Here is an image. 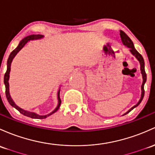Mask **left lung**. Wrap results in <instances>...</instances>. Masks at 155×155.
Returning <instances> with one entry per match:
<instances>
[{"mask_svg": "<svg viewBox=\"0 0 155 155\" xmlns=\"http://www.w3.org/2000/svg\"><path fill=\"white\" fill-rule=\"evenodd\" d=\"M120 35L121 41H122L123 44H124V45H125L126 46H127L128 48H129V50H130L131 54H132L136 58H137V59L138 60V61L140 62V65L141 74H142V76H143V84H142V86H141L140 99V101H138V103L135 105V106H134L133 107H131V109L127 111V112L125 113V114H124V115H125V114H128L129 112H130V111L132 110L133 109H134L135 107H137L138 105L140 104L141 101H143V99L144 93H145L144 84H145V83L146 82V71H145V66H144L145 63H144L143 58L142 55H141V54H140V53L138 52L137 50H136L135 48H134V44H133V42L131 41V40L129 38V36H128L124 31H122V30L120 31Z\"/></svg>", "mask_w": 155, "mask_h": 155, "instance_id": "obj_1", "label": "left lung"}]
</instances>
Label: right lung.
<instances>
[{"label":"right lung","instance_id":"1","mask_svg":"<svg viewBox=\"0 0 155 155\" xmlns=\"http://www.w3.org/2000/svg\"><path fill=\"white\" fill-rule=\"evenodd\" d=\"M44 36L42 35H29L27 37L24 38L22 41H21V42L19 43L18 46H17L15 49H14L9 54V58L7 60V69H6V73L4 74V84H5V87H6V98H7L8 102L9 103V104L11 105L12 107L15 108L18 111H19L22 114H24L25 116H27V117H31V118H34V119H44V118L49 117V115L51 114H54V112H56L58 109H59L60 106H61V100L60 98V89L58 90V104L57 106V107L54 109V110H53L51 113L49 114H46V115H39V114H36L35 112H31V111H29L24 110V109H21L20 108L19 106H18L17 105L15 104V102L13 101V100L12 99L10 94H9V73H10V69H11V64L12 62V60L14 59V58L15 57L16 54H18V52L22 49L23 47L28 43V41H33V40H38V39H41V38H44Z\"/></svg>","mask_w":155,"mask_h":155}]
</instances>
